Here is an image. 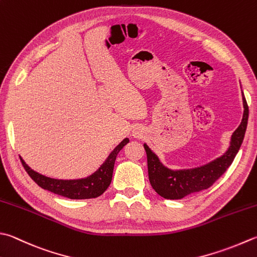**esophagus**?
Here are the masks:
<instances>
[{
	"mask_svg": "<svg viewBox=\"0 0 257 257\" xmlns=\"http://www.w3.org/2000/svg\"><path fill=\"white\" fill-rule=\"evenodd\" d=\"M133 134H134V136H135V137H137V138H139V137H142V136H143L142 132H139V130H136V132H134Z\"/></svg>",
	"mask_w": 257,
	"mask_h": 257,
	"instance_id": "obj_1",
	"label": "esophagus"
}]
</instances>
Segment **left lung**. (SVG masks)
I'll list each match as a JSON object with an SVG mask.
<instances>
[{
	"label": "left lung",
	"instance_id": "8db88e82",
	"mask_svg": "<svg viewBox=\"0 0 257 257\" xmlns=\"http://www.w3.org/2000/svg\"><path fill=\"white\" fill-rule=\"evenodd\" d=\"M243 105L242 122L230 137L228 149L220 157L199 167L178 170L169 169L163 165L158 156L148 147L147 144H144L147 154L149 182L155 192L166 199H182L190 194L209 188L232 165L243 143L248 120V105L244 94Z\"/></svg>",
	"mask_w": 257,
	"mask_h": 257
}]
</instances>
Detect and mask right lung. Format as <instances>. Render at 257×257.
<instances>
[{"label": "right lung", "mask_w": 257, "mask_h": 257, "mask_svg": "<svg viewBox=\"0 0 257 257\" xmlns=\"http://www.w3.org/2000/svg\"><path fill=\"white\" fill-rule=\"evenodd\" d=\"M128 143L129 139L124 138L122 142L110 153L108 158L104 160L103 164L100 166L93 174L88 176V177L80 179L50 178L47 177V176L34 172L33 169L30 168L29 166L25 164L21 156H20V159H21L23 167L27 170L30 177H31L41 188L47 189L49 192L63 196V197H67L70 199H89L99 197V196L102 195L105 192V189L109 187V185L111 183L112 179L115 158H117V155L119 154L120 150L123 148V146L127 145Z\"/></svg>", "instance_id": "1"}]
</instances>
